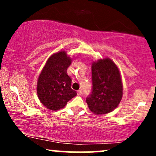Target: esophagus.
<instances>
[{
  "label": "esophagus",
  "instance_id": "esophagus-1",
  "mask_svg": "<svg viewBox=\"0 0 156 156\" xmlns=\"http://www.w3.org/2000/svg\"><path fill=\"white\" fill-rule=\"evenodd\" d=\"M82 94H83V92H82L81 89H79V90L78 91V95H81Z\"/></svg>",
  "mask_w": 156,
  "mask_h": 156
}]
</instances>
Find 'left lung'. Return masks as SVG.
<instances>
[{
	"mask_svg": "<svg viewBox=\"0 0 156 156\" xmlns=\"http://www.w3.org/2000/svg\"><path fill=\"white\" fill-rule=\"evenodd\" d=\"M92 82V92L86 100L90 111L105 114L117 108L122 97V83L117 65L109 58L94 62Z\"/></svg>",
	"mask_w": 156,
	"mask_h": 156,
	"instance_id": "8db88e82",
	"label": "left lung"
}]
</instances>
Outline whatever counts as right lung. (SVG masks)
Segmentation results:
<instances>
[{
  "label": "right lung",
  "instance_id": "right-lung-1",
  "mask_svg": "<svg viewBox=\"0 0 156 156\" xmlns=\"http://www.w3.org/2000/svg\"><path fill=\"white\" fill-rule=\"evenodd\" d=\"M71 58L64 51L52 55L46 62L37 82V94L46 108L57 111L77 95L71 88L72 79L67 75Z\"/></svg>",
  "mask_w": 156,
  "mask_h": 156
}]
</instances>
